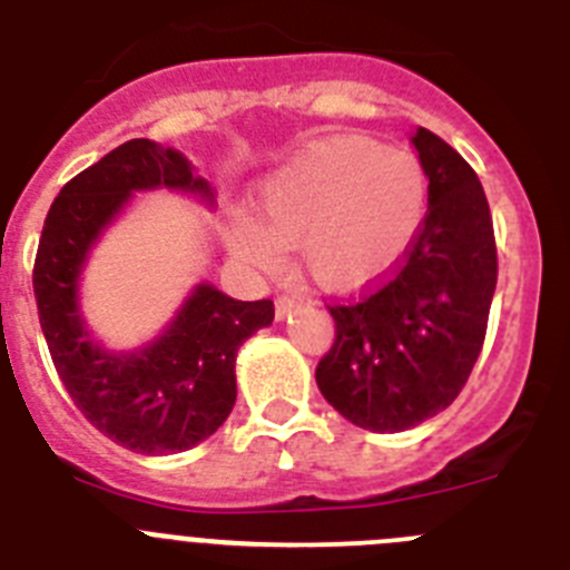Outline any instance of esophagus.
<instances>
[{"label": "esophagus", "instance_id": "esophagus-1", "mask_svg": "<svg viewBox=\"0 0 570 570\" xmlns=\"http://www.w3.org/2000/svg\"><path fill=\"white\" fill-rule=\"evenodd\" d=\"M296 308H299V296H279V299H276V320H285V316Z\"/></svg>", "mask_w": 570, "mask_h": 570}]
</instances>
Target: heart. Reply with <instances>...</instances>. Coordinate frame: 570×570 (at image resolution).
I'll return each mask as SVG.
<instances>
[{"instance_id":"heart-1","label":"heart","mask_w":570,"mask_h":570,"mask_svg":"<svg viewBox=\"0 0 570 570\" xmlns=\"http://www.w3.org/2000/svg\"><path fill=\"white\" fill-rule=\"evenodd\" d=\"M425 199V174L414 154L340 136L274 170L256 190V219L236 214L225 239L256 268H276L282 245H291L320 282L356 288L411 248Z\"/></svg>"}]
</instances>
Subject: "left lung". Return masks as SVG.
Masks as SVG:
<instances>
[{"instance_id":"obj_1","label":"left lung","mask_w":570,"mask_h":570,"mask_svg":"<svg viewBox=\"0 0 570 570\" xmlns=\"http://www.w3.org/2000/svg\"><path fill=\"white\" fill-rule=\"evenodd\" d=\"M411 145L428 176L420 236L380 288L331 305L336 340L316 365L322 396L376 434L416 428L460 396L497 291V245L480 179L428 128H416Z\"/></svg>"}]
</instances>
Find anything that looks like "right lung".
Wrapping results in <instances>:
<instances>
[{
	"instance_id": "right-lung-1",
	"label": "right lung",
	"mask_w": 570,
	"mask_h": 570,
	"mask_svg": "<svg viewBox=\"0 0 570 570\" xmlns=\"http://www.w3.org/2000/svg\"><path fill=\"white\" fill-rule=\"evenodd\" d=\"M159 188L216 205L188 156L130 139L59 190L33 265L39 325L70 400L108 440L145 456L188 451L228 420L242 342L274 322L271 299H234L203 279L156 340L114 351L94 336L79 302L90 250L134 194Z\"/></svg>"
}]
</instances>
